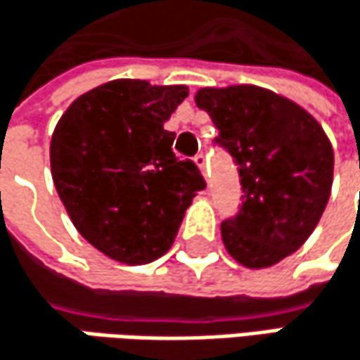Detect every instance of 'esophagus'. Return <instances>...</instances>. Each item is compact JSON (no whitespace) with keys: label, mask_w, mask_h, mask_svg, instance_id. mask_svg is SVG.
I'll return each mask as SVG.
<instances>
[{"label":"esophagus","mask_w":360,"mask_h":360,"mask_svg":"<svg viewBox=\"0 0 360 360\" xmlns=\"http://www.w3.org/2000/svg\"><path fill=\"white\" fill-rule=\"evenodd\" d=\"M195 163L199 165L201 174L207 178V155H205V153H197V155H195Z\"/></svg>","instance_id":"obj_1"}]
</instances>
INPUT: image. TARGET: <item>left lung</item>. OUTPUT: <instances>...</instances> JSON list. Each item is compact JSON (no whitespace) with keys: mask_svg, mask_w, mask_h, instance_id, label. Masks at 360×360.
Wrapping results in <instances>:
<instances>
[{"mask_svg":"<svg viewBox=\"0 0 360 360\" xmlns=\"http://www.w3.org/2000/svg\"><path fill=\"white\" fill-rule=\"evenodd\" d=\"M221 147L238 165L243 202L221 221L228 252L247 267H269L315 230L332 191L334 151L323 128L296 103L259 86L201 89Z\"/></svg>","mask_w":360,"mask_h":360,"instance_id":"8db88e82","label":"left lung"}]
</instances>
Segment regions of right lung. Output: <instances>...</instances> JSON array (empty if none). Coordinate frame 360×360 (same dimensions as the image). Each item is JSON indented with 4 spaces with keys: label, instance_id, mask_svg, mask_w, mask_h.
Instances as JSON below:
<instances>
[{
    "label": "right lung",
    "instance_id": "add662e5",
    "mask_svg": "<svg viewBox=\"0 0 360 360\" xmlns=\"http://www.w3.org/2000/svg\"><path fill=\"white\" fill-rule=\"evenodd\" d=\"M186 86L112 80L78 97L51 136V176L76 230L115 261L151 263L172 247L184 211L207 184L176 158L163 124Z\"/></svg>",
    "mask_w": 360,
    "mask_h": 360
}]
</instances>
